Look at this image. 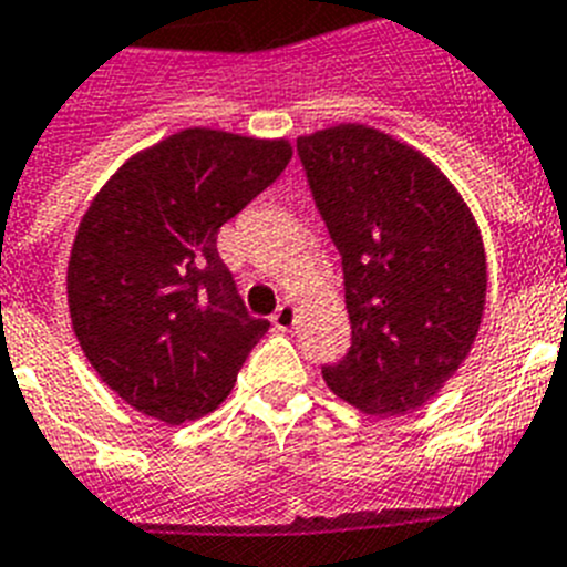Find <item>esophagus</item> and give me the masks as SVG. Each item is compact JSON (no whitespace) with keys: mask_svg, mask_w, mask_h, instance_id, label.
<instances>
[{"mask_svg":"<svg viewBox=\"0 0 567 567\" xmlns=\"http://www.w3.org/2000/svg\"><path fill=\"white\" fill-rule=\"evenodd\" d=\"M293 324H297V308L290 302L279 305L277 313H274V328H277V331H290Z\"/></svg>","mask_w":567,"mask_h":567,"instance_id":"esophagus-1","label":"esophagus"}]
</instances>
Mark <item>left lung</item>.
Listing matches in <instances>:
<instances>
[{"label": "left lung", "mask_w": 567, "mask_h": 567, "mask_svg": "<svg viewBox=\"0 0 567 567\" xmlns=\"http://www.w3.org/2000/svg\"><path fill=\"white\" fill-rule=\"evenodd\" d=\"M342 256L351 351L324 385L373 416L416 411L460 371L480 333L488 262L480 225L422 151L359 122L297 140Z\"/></svg>", "instance_id": "obj_1"}]
</instances>
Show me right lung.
Wrapping results in <instances>:
<instances>
[{
  "label": "right lung",
  "mask_w": 567,
  "mask_h": 567,
  "mask_svg": "<svg viewBox=\"0 0 567 567\" xmlns=\"http://www.w3.org/2000/svg\"><path fill=\"white\" fill-rule=\"evenodd\" d=\"M290 156L288 140L185 127L93 196L68 259L71 324L102 382L145 416L216 411L270 328L245 311L216 234Z\"/></svg>",
  "instance_id": "add662e5"
}]
</instances>
